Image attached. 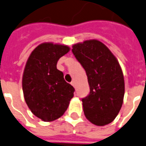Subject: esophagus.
I'll use <instances>...</instances> for the list:
<instances>
[{
	"mask_svg": "<svg viewBox=\"0 0 146 146\" xmlns=\"http://www.w3.org/2000/svg\"><path fill=\"white\" fill-rule=\"evenodd\" d=\"M71 85L73 86V87H76V83H75V81H72L71 82Z\"/></svg>",
	"mask_w": 146,
	"mask_h": 146,
	"instance_id": "34e87169",
	"label": "esophagus"
}]
</instances>
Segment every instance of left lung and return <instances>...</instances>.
I'll use <instances>...</instances> for the list:
<instances>
[{"instance_id":"obj_1","label":"left lung","mask_w":146,"mask_h":146,"mask_svg":"<svg viewBox=\"0 0 146 146\" xmlns=\"http://www.w3.org/2000/svg\"><path fill=\"white\" fill-rule=\"evenodd\" d=\"M72 52L86 71L89 84V95L82 99L85 116L98 126L112 122L125 95L124 75L117 59L97 39L74 44Z\"/></svg>"}]
</instances>
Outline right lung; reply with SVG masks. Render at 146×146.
Wrapping results in <instances>:
<instances>
[{
	"label": "right lung",
	"mask_w": 146,
	"mask_h": 146,
	"mask_svg": "<svg viewBox=\"0 0 146 146\" xmlns=\"http://www.w3.org/2000/svg\"><path fill=\"white\" fill-rule=\"evenodd\" d=\"M66 45L44 42L30 54L22 76L24 98L29 108L43 121H52L64 114L74 88L57 70L60 57L70 51Z\"/></svg>",
	"instance_id": "obj_1"
}]
</instances>
